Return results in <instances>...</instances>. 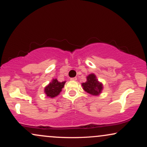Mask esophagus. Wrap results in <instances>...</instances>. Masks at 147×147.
<instances>
[{"mask_svg":"<svg viewBox=\"0 0 147 147\" xmlns=\"http://www.w3.org/2000/svg\"><path fill=\"white\" fill-rule=\"evenodd\" d=\"M70 79H71V80H72V81H76V80H77V77H72V78H71Z\"/></svg>","mask_w":147,"mask_h":147,"instance_id":"1","label":"esophagus"}]
</instances>
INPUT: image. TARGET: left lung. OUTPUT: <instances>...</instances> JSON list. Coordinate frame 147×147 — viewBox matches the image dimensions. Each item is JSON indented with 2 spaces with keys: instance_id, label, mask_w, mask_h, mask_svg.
I'll return each mask as SVG.
<instances>
[{
  "instance_id": "obj_1",
  "label": "left lung",
  "mask_w": 147,
  "mask_h": 147,
  "mask_svg": "<svg viewBox=\"0 0 147 147\" xmlns=\"http://www.w3.org/2000/svg\"><path fill=\"white\" fill-rule=\"evenodd\" d=\"M84 90L92 95H97L102 92V84L99 83L94 74H90L87 77V81L82 84Z\"/></svg>"
}]
</instances>
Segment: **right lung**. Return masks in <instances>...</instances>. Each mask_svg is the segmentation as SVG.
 Wrapping results in <instances>:
<instances>
[{
	"instance_id": "add662e5",
	"label": "right lung",
	"mask_w": 147,
	"mask_h": 147,
	"mask_svg": "<svg viewBox=\"0 0 147 147\" xmlns=\"http://www.w3.org/2000/svg\"><path fill=\"white\" fill-rule=\"evenodd\" d=\"M65 82H60L57 81V79H52V82L45 88V93L49 97H55L60 93L62 88L64 86Z\"/></svg>"
}]
</instances>
